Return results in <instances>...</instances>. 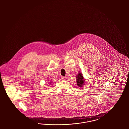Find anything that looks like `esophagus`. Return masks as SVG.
Instances as JSON below:
<instances>
[{"label": "esophagus", "instance_id": "1", "mask_svg": "<svg viewBox=\"0 0 129 129\" xmlns=\"http://www.w3.org/2000/svg\"><path fill=\"white\" fill-rule=\"evenodd\" d=\"M61 79L62 81H65V80H66V78L65 77H64V76H61Z\"/></svg>", "mask_w": 129, "mask_h": 129}]
</instances>
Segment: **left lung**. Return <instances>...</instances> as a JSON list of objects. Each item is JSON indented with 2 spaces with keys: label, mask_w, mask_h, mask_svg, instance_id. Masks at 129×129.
Masks as SVG:
<instances>
[{
  "label": "left lung",
  "mask_w": 129,
  "mask_h": 129,
  "mask_svg": "<svg viewBox=\"0 0 129 129\" xmlns=\"http://www.w3.org/2000/svg\"><path fill=\"white\" fill-rule=\"evenodd\" d=\"M86 80L83 76V74L79 71L78 73L77 74L76 77V82L77 83V85L79 87V88H82L84 86L86 83Z\"/></svg>",
  "instance_id": "obj_1"
}]
</instances>
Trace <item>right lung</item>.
I'll use <instances>...</instances> for the list:
<instances>
[{
	"label": "right lung",
	"mask_w": 129,
	"mask_h": 129,
	"mask_svg": "<svg viewBox=\"0 0 129 129\" xmlns=\"http://www.w3.org/2000/svg\"><path fill=\"white\" fill-rule=\"evenodd\" d=\"M52 83V82L50 81V82H49V83ZM50 84H51V83H50Z\"/></svg>",
	"instance_id": "add662e5"
}]
</instances>
